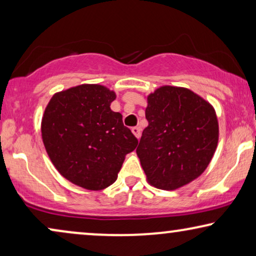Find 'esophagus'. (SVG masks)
<instances>
[{"label":"esophagus","mask_w":256,"mask_h":256,"mask_svg":"<svg viewBox=\"0 0 256 256\" xmlns=\"http://www.w3.org/2000/svg\"><path fill=\"white\" fill-rule=\"evenodd\" d=\"M132 134L136 136V138H140V136H141V128H140V127H132Z\"/></svg>","instance_id":"obj_1"}]
</instances>
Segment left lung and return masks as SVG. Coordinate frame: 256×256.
<instances>
[{
    "label": "left lung",
    "mask_w": 256,
    "mask_h": 256,
    "mask_svg": "<svg viewBox=\"0 0 256 256\" xmlns=\"http://www.w3.org/2000/svg\"><path fill=\"white\" fill-rule=\"evenodd\" d=\"M136 149L149 184L162 190L186 185L204 172L218 144L219 127L211 104L188 88L162 86L148 96Z\"/></svg>",
    "instance_id": "obj_1"
}]
</instances>
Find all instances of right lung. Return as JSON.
<instances>
[{
	"label": "right lung",
	"mask_w": 256,
	"mask_h": 256,
	"mask_svg": "<svg viewBox=\"0 0 256 256\" xmlns=\"http://www.w3.org/2000/svg\"><path fill=\"white\" fill-rule=\"evenodd\" d=\"M115 93L101 85H79L56 93L45 108L42 138L62 176L87 190L116 180L124 156L138 138L110 110Z\"/></svg>",
	"instance_id": "obj_1"
}]
</instances>
